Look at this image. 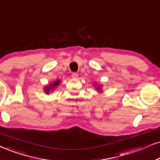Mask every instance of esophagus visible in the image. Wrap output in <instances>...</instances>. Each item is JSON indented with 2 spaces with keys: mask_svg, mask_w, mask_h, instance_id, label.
I'll return each instance as SVG.
<instances>
[{
  "mask_svg": "<svg viewBox=\"0 0 160 160\" xmlns=\"http://www.w3.org/2000/svg\"><path fill=\"white\" fill-rule=\"evenodd\" d=\"M72 78H74V79H77L78 78V74L76 73V72H73V73L72 74Z\"/></svg>",
  "mask_w": 160,
  "mask_h": 160,
  "instance_id": "34e87169",
  "label": "esophagus"
}]
</instances>
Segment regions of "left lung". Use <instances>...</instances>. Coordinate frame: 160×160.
<instances>
[{
  "label": "left lung",
  "mask_w": 160,
  "mask_h": 160,
  "mask_svg": "<svg viewBox=\"0 0 160 160\" xmlns=\"http://www.w3.org/2000/svg\"><path fill=\"white\" fill-rule=\"evenodd\" d=\"M98 89H101V87L100 86H98Z\"/></svg>",
  "instance_id": "1"
}]
</instances>
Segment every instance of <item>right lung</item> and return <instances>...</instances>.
Wrapping results in <instances>:
<instances>
[{
  "mask_svg": "<svg viewBox=\"0 0 160 160\" xmlns=\"http://www.w3.org/2000/svg\"><path fill=\"white\" fill-rule=\"evenodd\" d=\"M59 84H60V80H57V81L53 82V83H52V85H50V86L46 87L45 90H44V91H45V92L46 93V94H48V92H51V91L54 90V88H55L56 86H58Z\"/></svg>",
  "mask_w": 160,
  "mask_h": 160,
  "instance_id": "add662e5",
  "label": "right lung"
}]
</instances>
